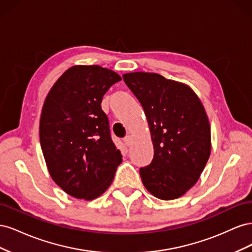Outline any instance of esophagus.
Instances as JSON below:
<instances>
[{"label":"esophagus","mask_w":252,"mask_h":252,"mask_svg":"<svg viewBox=\"0 0 252 252\" xmlns=\"http://www.w3.org/2000/svg\"><path fill=\"white\" fill-rule=\"evenodd\" d=\"M124 143L126 146H130V145L132 144V138L130 135H127L126 138H124Z\"/></svg>","instance_id":"34e87169"}]
</instances>
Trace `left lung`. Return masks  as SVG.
<instances>
[{
    "label": "left lung",
    "instance_id": "obj_1",
    "mask_svg": "<svg viewBox=\"0 0 252 252\" xmlns=\"http://www.w3.org/2000/svg\"><path fill=\"white\" fill-rule=\"evenodd\" d=\"M123 79L146 114L154 144L151 163L140 168L143 184L158 199H178L197 182L210 156L204 106L191 88L158 73H125Z\"/></svg>",
    "mask_w": 252,
    "mask_h": 252
}]
</instances>
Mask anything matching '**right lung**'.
Returning a JSON list of instances; mask_svg holds the SVG:
<instances>
[{"label": "right lung", "mask_w": 252, "mask_h": 252, "mask_svg": "<svg viewBox=\"0 0 252 252\" xmlns=\"http://www.w3.org/2000/svg\"><path fill=\"white\" fill-rule=\"evenodd\" d=\"M97 65L73 66L50 89L40 120V142L52 180L77 199L104 193L122 163L102 110L104 94L121 81Z\"/></svg>", "instance_id": "obj_1"}]
</instances>
